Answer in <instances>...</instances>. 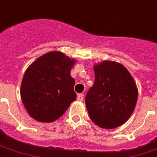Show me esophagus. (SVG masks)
Instances as JSON below:
<instances>
[{"mask_svg": "<svg viewBox=\"0 0 157 157\" xmlns=\"http://www.w3.org/2000/svg\"><path fill=\"white\" fill-rule=\"evenodd\" d=\"M77 100H78L79 101H82V100H84V94H79L78 95H77Z\"/></svg>", "mask_w": 157, "mask_h": 157, "instance_id": "esophagus-1", "label": "esophagus"}]
</instances>
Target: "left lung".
Here are the masks:
<instances>
[{"label": "left lung", "instance_id": "obj_1", "mask_svg": "<svg viewBox=\"0 0 157 157\" xmlns=\"http://www.w3.org/2000/svg\"><path fill=\"white\" fill-rule=\"evenodd\" d=\"M95 79L86 96L90 118L97 126L115 128L128 121L137 104V85L125 67L112 61L94 66Z\"/></svg>", "mask_w": 157, "mask_h": 157}]
</instances>
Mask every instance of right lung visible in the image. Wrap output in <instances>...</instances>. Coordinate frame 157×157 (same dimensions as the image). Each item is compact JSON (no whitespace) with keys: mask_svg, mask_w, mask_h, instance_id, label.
I'll return each mask as SVG.
<instances>
[{"mask_svg":"<svg viewBox=\"0 0 157 157\" xmlns=\"http://www.w3.org/2000/svg\"><path fill=\"white\" fill-rule=\"evenodd\" d=\"M75 59L53 51L36 59L23 77L20 95L29 114L35 120L50 123L65 113L76 99L71 70Z\"/></svg>","mask_w":157,"mask_h":157,"instance_id":"1","label":"right lung"}]
</instances>
